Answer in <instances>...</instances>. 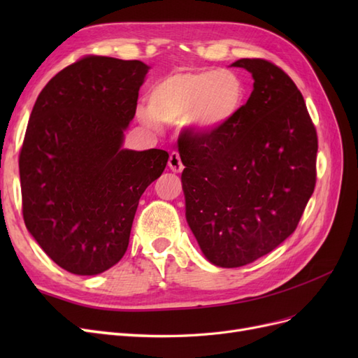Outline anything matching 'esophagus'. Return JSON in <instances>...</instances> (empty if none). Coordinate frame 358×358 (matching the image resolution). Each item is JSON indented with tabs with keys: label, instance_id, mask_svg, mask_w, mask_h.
<instances>
[{
	"label": "esophagus",
	"instance_id": "obj_1",
	"mask_svg": "<svg viewBox=\"0 0 358 358\" xmlns=\"http://www.w3.org/2000/svg\"><path fill=\"white\" fill-rule=\"evenodd\" d=\"M169 167L171 171L175 173H180L183 170V164H182V159L179 157L178 152H171L170 158H169Z\"/></svg>",
	"mask_w": 358,
	"mask_h": 358
}]
</instances>
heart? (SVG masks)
Segmentation results:
<instances>
[{"label": "heart", "instance_id": "heart-1", "mask_svg": "<svg viewBox=\"0 0 358 358\" xmlns=\"http://www.w3.org/2000/svg\"><path fill=\"white\" fill-rule=\"evenodd\" d=\"M246 90L239 76L222 70L183 71L161 80L149 95V109L138 119L150 128L185 121L197 134H212L242 110Z\"/></svg>", "mask_w": 358, "mask_h": 358}]
</instances>
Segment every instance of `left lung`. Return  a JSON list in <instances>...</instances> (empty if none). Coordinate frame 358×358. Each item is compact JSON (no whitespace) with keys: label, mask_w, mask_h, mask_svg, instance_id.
<instances>
[{"label":"left lung","mask_w":358,"mask_h":358,"mask_svg":"<svg viewBox=\"0 0 358 358\" xmlns=\"http://www.w3.org/2000/svg\"><path fill=\"white\" fill-rule=\"evenodd\" d=\"M254 90L230 124L179 137L189 229L208 262L241 267L292 234L315 188L318 138L303 95L275 64L243 58Z\"/></svg>","instance_id":"left-lung-1"}]
</instances>
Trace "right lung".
Returning a JSON list of instances; mask_svg holds the SVG:
<instances>
[{"instance_id":"1","label":"right lung","mask_w":358,"mask_h":358,"mask_svg":"<svg viewBox=\"0 0 358 358\" xmlns=\"http://www.w3.org/2000/svg\"><path fill=\"white\" fill-rule=\"evenodd\" d=\"M149 66L85 57L61 70L32 107L19 155L28 231L80 276L121 259L138 200L167 166L162 149H124Z\"/></svg>"}]
</instances>
